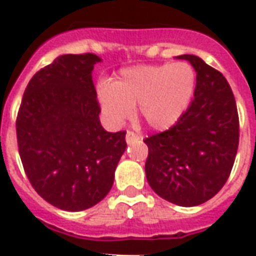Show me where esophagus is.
I'll list each match as a JSON object with an SVG mask.
<instances>
[{"label": "esophagus", "instance_id": "obj_1", "mask_svg": "<svg viewBox=\"0 0 256 256\" xmlns=\"http://www.w3.org/2000/svg\"><path fill=\"white\" fill-rule=\"evenodd\" d=\"M137 140H140L138 134H136L134 132H128V133H126V142H128V144H132V142L137 141Z\"/></svg>", "mask_w": 256, "mask_h": 256}]
</instances>
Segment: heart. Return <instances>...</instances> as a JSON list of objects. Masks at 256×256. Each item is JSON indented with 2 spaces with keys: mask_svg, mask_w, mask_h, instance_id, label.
Instances as JSON below:
<instances>
[{
  "mask_svg": "<svg viewBox=\"0 0 256 256\" xmlns=\"http://www.w3.org/2000/svg\"><path fill=\"white\" fill-rule=\"evenodd\" d=\"M196 74L188 63L142 64L122 70L112 84L100 82L97 98L106 119L122 124L137 106V115L154 130H166L188 110Z\"/></svg>",
  "mask_w": 256,
  "mask_h": 256,
  "instance_id": "heart-1",
  "label": "heart"
}]
</instances>
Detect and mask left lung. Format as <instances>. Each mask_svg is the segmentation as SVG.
I'll return each instance as SVG.
<instances>
[{
    "label": "left lung",
    "instance_id": "obj_1",
    "mask_svg": "<svg viewBox=\"0 0 256 256\" xmlns=\"http://www.w3.org/2000/svg\"><path fill=\"white\" fill-rule=\"evenodd\" d=\"M196 71L194 98L174 126L154 134L145 174L170 203L193 207L214 198L230 176L238 148V114L226 78L200 58L182 54Z\"/></svg>",
    "mask_w": 256,
    "mask_h": 256
}]
</instances>
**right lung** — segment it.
I'll use <instances>...</instances> for the list:
<instances>
[{
    "instance_id": "obj_1",
    "label": "right lung",
    "mask_w": 256,
    "mask_h": 256,
    "mask_svg": "<svg viewBox=\"0 0 256 256\" xmlns=\"http://www.w3.org/2000/svg\"><path fill=\"white\" fill-rule=\"evenodd\" d=\"M93 53L63 54L31 78L22 98L16 136L26 176L48 203L82 211L111 190L126 150V132L108 133L92 71Z\"/></svg>"
}]
</instances>
